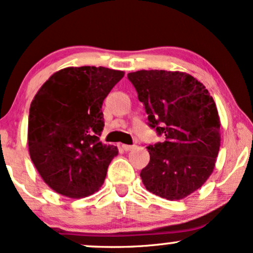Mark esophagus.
Here are the masks:
<instances>
[{
  "label": "esophagus",
  "mask_w": 253,
  "mask_h": 253,
  "mask_svg": "<svg viewBox=\"0 0 253 253\" xmlns=\"http://www.w3.org/2000/svg\"><path fill=\"white\" fill-rule=\"evenodd\" d=\"M135 145H123V149L124 151H132L135 149Z\"/></svg>",
  "instance_id": "obj_1"
}]
</instances>
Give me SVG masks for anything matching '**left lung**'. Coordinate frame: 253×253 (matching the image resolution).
<instances>
[{
    "mask_svg": "<svg viewBox=\"0 0 253 253\" xmlns=\"http://www.w3.org/2000/svg\"><path fill=\"white\" fill-rule=\"evenodd\" d=\"M128 80L144 103L150 126L165 141L149 145L141 170L145 188L177 201L200 189L215 168L221 133L216 104L206 86L187 72L140 70Z\"/></svg>",
    "mask_w": 253,
    "mask_h": 253,
    "instance_id": "1",
    "label": "left lung"
}]
</instances>
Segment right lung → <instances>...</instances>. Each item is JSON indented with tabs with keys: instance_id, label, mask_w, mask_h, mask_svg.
Listing matches in <instances>:
<instances>
[{
	"instance_id": "1",
	"label": "right lung",
	"mask_w": 253,
	"mask_h": 253,
	"mask_svg": "<svg viewBox=\"0 0 253 253\" xmlns=\"http://www.w3.org/2000/svg\"><path fill=\"white\" fill-rule=\"evenodd\" d=\"M125 72L103 66L62 69L38 90L28 118V151L43 182L70 199L102 187L118 147L100 141L103 100Z\"/></svg>"
}]
</instances>
